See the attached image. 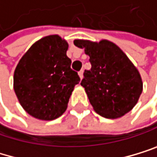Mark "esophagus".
I'll use <instances>...</instances> for the list:
<instances>
[{
  "label": "esophagus",
  "instance_id": "esophagus-1",
  "mask_svg": "<svg viewBox=\"0 0 157 157\" xmlns=\"http://www.w3.org/2000/svg\"><path fill=\"white\" fill-rule=\"evenodd\" d=\"M78 74H79V77H80V79H83V76H84V70H80L79 72H78Z\"/></svg>",
  "mask_w": 157,
  "mask_h": 157
}]
</instances>
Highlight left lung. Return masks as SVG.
<instances>
[{"mask_svg":"<svg viewBox=\"0 0 157 157\" xmlns=\"http://www.w3.org/2000/svg\"><path fill=\"white\" fill-rule=\"evenodd\" d=\"M74 44L90 57L92 67L84 72L81 86L94 110L107 119H118L131 111L143 92V81L124 52L107 39H75Z\"/></svg>","mask_w":157,"mask_h":157,"instance_id":"1","label":"left lung"}]
</instances>
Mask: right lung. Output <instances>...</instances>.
Instances as JSON below:
<instances>
[{"mask_svg":"<svg viewBox=\"0 0 157 157\" xmlns=\"http://www.w3.org/2000/svg\"><path fill=\"white\" fill-rule=\"evenodd\" d=\"M68 43L59 34L34 42L20 59L13 75L18 101L32 117L55 120L65 112L75 85L80 81L70 68Z\"/></svg>","mask_w":157,"mask_h":157,"instance_id":"1","label":"right lung"}]
</instances>
